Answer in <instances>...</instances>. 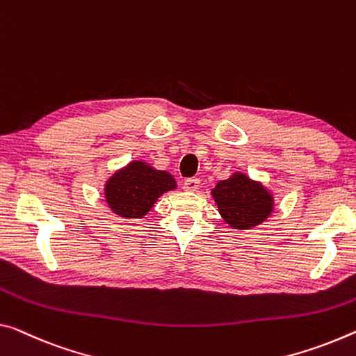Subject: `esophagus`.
<instances>
[{
	"mask_svg": "<svg viewBox=\"0 0 356 356\" xmlns=\"http://www.w3.org/2000/svg\"><path fill=\"white\" fill-rule=\"evenodd\" d=\"M199 186H200V179L199 178H188V179H184V181H183V189L184 191H191V193H193V191L199 189Z\"/></svg>",
	"mask_w": 356,
	"mask_h": 356,
	"instance_id": "1",
	"label": "esophagus"
}]
</instances>
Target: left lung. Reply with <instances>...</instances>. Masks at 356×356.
<instances>
[{"label": "left lung", "mask_w": 356, "mask_h": 356, "mask_svg": "<svg viewBox=\"0 0 356 356\" xmlns=\"http://www.w3.org/2000/svg\"><path fill=\"white\" fill-rule=\"evenodd\" d=\"M213 197L224 221L235 229L253 227L272 211V195L242 173L218 183Z\"/></svg>", "instance_id": "1"}]
</instances>
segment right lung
Segmentation results:
<instances>
[{"label":"right lung","mask_w":356,"mask_h":356,"mask_svg":"<svg viewBox=\"0 0 356 356\" xmlns=\"http://www.w3.org/2000/svg\"><path fill=\"white\" fill-rule=\"evenodd\" d=\"M170 173L154 170L145 162H132L106 183V202L124 218H141L165 191L175 189Z\"/></svg>","instance_id":"right-lung-1"}]
</instances>
